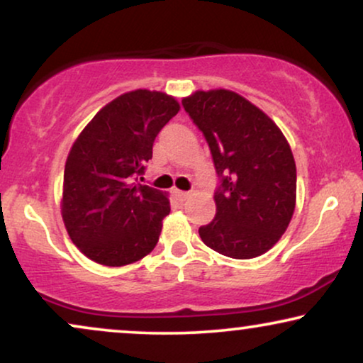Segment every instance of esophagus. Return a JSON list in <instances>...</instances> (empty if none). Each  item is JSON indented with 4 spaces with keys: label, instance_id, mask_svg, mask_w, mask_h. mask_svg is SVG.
<instances>
[{
    "label": "esophagus",
    "instance_id": "obj_1",
    "mask_svg": "<svg viewBox=\"0 0 363 363\" xmlns=\"http://www.w3.org/2000/svg\"><path fill=\"white\" fill-rule=\"evenodd\" d=\"M173 195L177 196V200H180V201H185L188 196H190V191H182V190H175L173 191Z\"/></svg>",
    "mask_w": 363,
    "mask_h": 363
}]
</instances>
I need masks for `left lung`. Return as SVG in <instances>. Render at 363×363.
<instances>
[{"instance_id": "obj_1", "label": "left lung", "mask_w": 363, "mask_h": 363, "mask_svg": "<svg viewBox=\"0 0 363 363\" xmlns=\"http://www.w3.org/2000/svg\"><path fill=\"white\" fill-rule=\"evenodd\" d=\"M210 147L220 185L201 241L235 259L271 250L296 206V163L279 127L236 92L198 91L182 101Z\"/></svg>"}]
</instances>
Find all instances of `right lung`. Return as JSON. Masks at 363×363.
Wrapping results in <instances>:
<instances>
[{
    "label": "right lung",
    "mask_w": 363,
    "mask_h": 363,
    "mask_svg": "<svg viewBox=\"0 0 363 363\" xmlns=\"http://www.w3.org/2000/svg\"><path fill=\"white\" fill-rule=\"evenodd\" d=\"M178 111L172 96L138 89L101 108L74 142L64 168L62 220L89 259L125 266L155 247L170 201L138 180L155 137Z\"/></svg>",
    "instance_id": "right-lung-1"
}]
</instances>
